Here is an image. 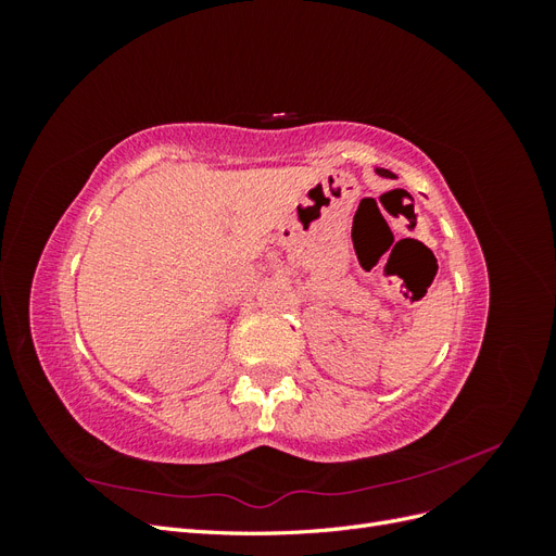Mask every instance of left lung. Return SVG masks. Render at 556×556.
Wrapping results in <instances>:
<instances>
[{
  "label": "left lung",
  "mask_w": 556,
  "mask_h": 556,
  "mask_svg": "<svg viewBox=\"0 0 556 556\" xmlns=\"http://www.w3.org/2000/svg\"><path fill=\"white\" fill-rule=\"evenodd\" d=\"M376 174L382 178H394V174L390 169H380V166H376Z\"/></svg>",
  "instance_id": "left-lung-1"
}]
</instances>
